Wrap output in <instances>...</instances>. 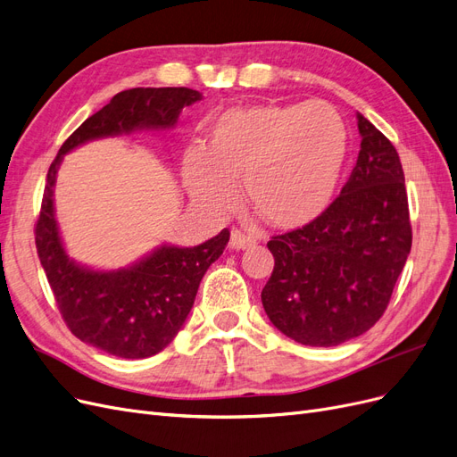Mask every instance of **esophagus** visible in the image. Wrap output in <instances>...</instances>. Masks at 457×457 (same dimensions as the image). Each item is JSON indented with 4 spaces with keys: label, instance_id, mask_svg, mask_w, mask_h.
<instances>
[{
    "label": "esophagus",
    "instance_id": "obj_1",
    "mask_svg": "<svg viewBox=\"0 0 457 457\" xmlns=\"http://www.w3.org/2000/svg\"><path fill=\"white\" fill-rule=\"evenodd\" d=\"M256 243L253 237H248L241 229H233L229 235V248L231 250H246L253 248Z\"/></svg>",
    "mask_w": 457,
    "mask_h": 457
}]
</instances>
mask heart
<instances>
[{
	"label": "heart",
	"mask_w": 457,
	"mask_h": 457,
	"mask_svg": "<svg viewBox=\"0 0 457 457\" xmlns=\"http://www.w3.org/2000/svg\"><path fill=\"white\" fill-rule=\"evenodd\" d=\"M345 127L330 106L258 104L220 113L209 145H189V199L214 216L245 201L275 228L296 229L328 209L345 163Z\"/></svg>",
	"instance_id": "heart-1"
}]
</instances>
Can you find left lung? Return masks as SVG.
Returning <instances> with one entry per match:
<instances>
[{"instance_id":"1","label":"left lung","mask_w":457,"mask_h":457,"mask_svg":"<svg viewBox=\"0 0 457 457\" xmlns=\"http://www.w3.org/2000/svg\"><path fill=\"white\" fill-rule=\"evenodd\" d=\"M361 152L340 197L312 224L277 235L262 303L277 330L340 345L384 315L411 248L404 172L395 145L357 113Z\"/></svg>"}]
</instances>
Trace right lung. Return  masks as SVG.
I'll list each match as a JSON object with an SVG mask.
<instances>
[{
    "label": "right lung",
    "instance_id": "right-lung-1",
    "mask_svg": "<svg viewBox=\"0 0 457 457\" xmlns=\"http://www.w3.org/2000/svg\"><path fill=\"white\" fill-rule=\"evenodd\" d=\"M203 98L187 87H137L117 93L62 144L47 172L36 224L37 256L62 319L81 342L121 359L163 351L194 307L199 283L229 241V231L197 246L159 245L121 270H93L66 254L54 216V184L62 159L79 145L137 130H169L184 108Z\"/></svg>",
    "mask_w": 457,
    "mask_h": 457
}]
</instances>
